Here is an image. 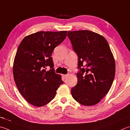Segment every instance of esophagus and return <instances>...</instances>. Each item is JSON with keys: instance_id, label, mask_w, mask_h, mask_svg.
I'll return each instance as SVG.
<instances>
[{"instance_id": "obj_1", "label": "esophagus", "mask_w": 130, "mask_h": 130, "mask_svg": "<svg viewBox=\"0 0 130 130\" xmlns=\"http://www.w3.org/2000/svg\"><path fill=\"white\" fill-rule=\"evenodd\" d=\"M62 77H63V78H67V77H68V74H63V75H62Z\"/></svg>"}]
</instances>
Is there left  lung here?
I'll return each mask as SVG.
<instances>
[{
    "label": "left lung",
    "instance_id": "left-lung-1",
    "mask_svg": "<svg viewBox=\"0 0 130 130\" xmlns=\"http://www.w3.org/2000/svg\"><path fill=\"white\" fill-rule=\"evenodd\" d=\"M68 37L78 55L79 69L77 84L71 93L82 105H94L108 93L113 84L116 73L113 53L105 38L98 33L69 31Z\"/></svg>",
    "mask_w": 130,
    "mask_h": 130
}]
</instances>
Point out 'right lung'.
I'll list each match as a JSON object with an SVG mask.
<instances>
[{
    "instance_id": "obj_1",
    "label": "right lung",
    "mask_w": 130,
    "mask_h": 130,
    "mask_svg": "<svg viewBox=\"0 0 130 130\" xmlns=\"http://www.w3.org/2000/svg\"><path fill=\"white\" fill-rule=\"evenodd\" d=\"M67 35V31H39L25 37L18 47L14 80L21 95L32 105L40 107L49 103L63 83L61 76L55 72L51 55Z\"/></svg>"
}]
</instances>
